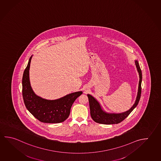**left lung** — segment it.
Segmentation results:
<instances>
[{
	"label": "left lung",
	"instance_id": "1",
	"mask_svg": "<svg viewBox=\"0 0 161 161\" xmlns=\"http://www.w3.org/2000/svg\"><path fill=\"white\" fill-rule=\"evenodd\" d=\"M135 64L139 74L140 80L138 84V93L135 104L133 105L132 107L130 110L125 113L121 114H107L102 110L100 104L96 99L90 94H87L90 106V115L95 122L103 124H118L121 121L124 120L137 106L141 97L142 72L138 61L136 60Z\"/></svg>",
	"mask_w": 161,
	"mask_h": 161
}]
</instances>
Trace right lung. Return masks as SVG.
<instances>
[{
	"label": "right lung",
	"instance_id": "right-lung-1",
	"mask_svg": "<svg viewBox=\"0 0 161 161\" xmlns=\"http://www.w3.org/2000/svg\"><path fill=\"white\" fill-rule=\"evenodd\" d=\"M31 57L23 74V99L29 111L43 123H59L65 121L70 114L72 105L76 99L81 94L82 92L69 94L56 100L42 98L34 94L29 81V68Z\"/></svg>",
	"mask_w": 161,
	"mask_h": 161
}]
</instances>
